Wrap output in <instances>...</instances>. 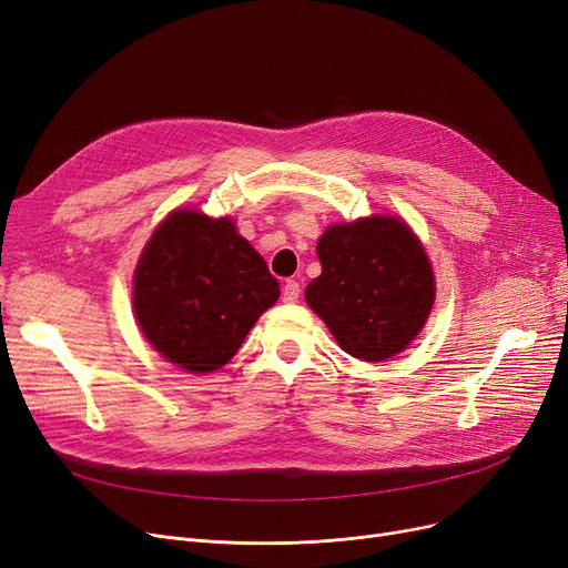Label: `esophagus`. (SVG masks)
<instances>
[{
	"mask_svg": "<svg viewBox=\"0 0 568 568\" xmlns=\"http://www.w3.org/2000/svg\"><path fill=\"white\" fill-rule=\"evenodd\" d=\"M300 294H302L300 283H296V281H285V285H283V302L285 304H294L296 300H300Z\"/></svg>",
	"mask_w": 568,
	"mask_h": 568,
	"instance_id": "obj_1",
	"label": "esophagus"
}]
</instances>
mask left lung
<instances>
[{
    "label": "left lung",
    "instance_id": "8db88e82",
    "mask_svg": "<svg viewBox=\"0 0 568 568\" xmlns=\"http://www.w3.org/2000/svg\"><path fill=\"white\" fill-rule=\"evenodd\" d=\"M317 257L322 274L308 283L306 302L354 359H392L424 329L435 276L405 221L368 216L326 227Z\"/></svg>",
    "mask_w": 568,
    "mask_h": 568
}]
</instances>
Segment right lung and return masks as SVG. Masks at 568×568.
Wrapping results in <instances>:
<instances>
[{"mask_svg":"<svg viewBox=\"0 0 568 568\" xmlns=\"http://www.w3.org/2000/svg\"><path fill=\"white\" fill-rule=\"evenodd\" d=\"M278 294V281L232 219L195 209H176L154 230L133 274L140 332L189 373L225 366Z\"/></svg>","mask_w":568,"mask_h":568,"instance_id":"add662e5","label":"right lung"}]
</instances>
